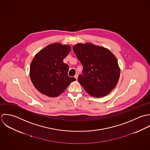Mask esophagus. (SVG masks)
Segmentation results:
<instances>
[{
    "mask_svg": "<svg viewBox=\"0 0 150 150\" xmlns=\"http://www.w3.org/2000/svg\"><path fill=\"white\" fill-rule=\"evenodd\" d=\"M75 78H76V79H78V74H76V75H75V76H74Z\"/></svg>",
    "mask_w": 150,
    "mask_h": 150,
    "instance_id": "1",
    "label": "esophagus"
}]
</instances>
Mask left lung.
Here are the masks:
<instances>
[{
	"label": "left lung",
	"mask_w": 150,
	"mask_h": 150,
	"mask_svg": "<svg viewBox=\"0 0 150 150\" xmlns=\"http://www.w3.org/2000/svg\"><path fill=\"white\" fill-rule=\"evenodd\" d=\"M73 50L83 66L78 81L88 94L101 97L115 88L120 67L115 56L108 49L86 43L74 45Z\"/></svg>",
	"instance_id": "obj_1"
}]
</instances>
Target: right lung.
<instances>
[{
  "mask_svg": "<svg viewBox=\"0 0 150 150\" xmlns=\"http://www.w3.org/2000/svg\"><path fill=\"white\" fill-rule=\"evenodd\" d=\"M71 47L59 43L50 44L38 52L32 61L30 78L35 88L47 96L55 97L76 79L68 75L69 67L64 59Z\"/></svg>",
  "mask_w": 150,
  "mask_h": 150,
  "instance_id": "obj_1",
  "label": "right lung"
}]
</instances>
